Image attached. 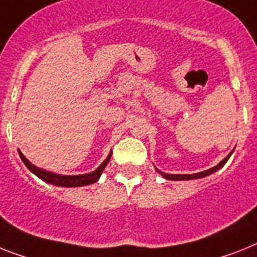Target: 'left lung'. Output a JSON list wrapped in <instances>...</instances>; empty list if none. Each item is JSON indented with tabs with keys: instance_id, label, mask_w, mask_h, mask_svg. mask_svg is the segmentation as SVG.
Here are the masks:
<instances>
[{
	"instance_id": "left-lung-1",
	"label": "left lung",
	"mask_w": 257,
	"mask_h": 257,
	"mask_svg": "<svg viewBox=\"0 0 257 257\" xmlns=\"http://www.w3.org/2000/svg\"><path fill=\"white\" fill-rule=\"evenodd\" d=\"M235 150V148H234ZM234 150L230 152V154L226 156V158L222 160V162L219 163V164H217L215 167H213V168H210L207 169V171H203V172H198V173H192V175H171V173H164V172L162 171H159L156 167H155V169H156V172L158 173H160V175L164 177L165 180H172V181H184V180H196V179H202V177H206V176H210V175H213L214 172H217L219 171L222 167H223L226 163H227V160L230 159V156L232 155V152H234Z\"/></svg>"
}]
</instances>
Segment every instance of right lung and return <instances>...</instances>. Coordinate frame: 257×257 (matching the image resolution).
<instances>
[{
	"label": "right lung",
	"mask_w": 257,
	"mask_h": 257,
	"mask_svg": "<svg viewBox=\"0 0 257 257\" xmlns=\"http://www.w3.org/2000/svg\"><path fill=\"white\" fill-rule=\"evenodd\" d=\"M18 154L22 159V162L25 163L27 168L33 172L34 175L38 176L40 180H43L44 182H48L51 185L55 186H61V188H76V186H85L90 185V184H94L95 181H98V179L102 175L103 169L109 163L110 158H111V152L107 155V158L103 160V163L99 165L98 168L95 171L90 172V173H85V175H73V176H65V175H59V173H54V172H50L47 169L39 168L37 165H34L33 163H30L25 155L18 150Z\"/></svg>",
	"instance_id": "obj_1"
}]
</instances>
